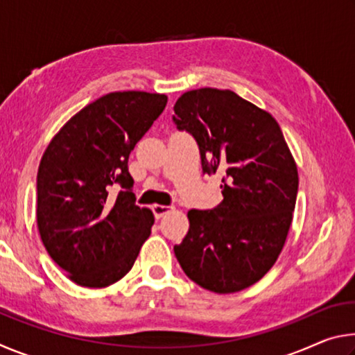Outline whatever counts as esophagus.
<instances>
[{
    "instance_id": "34e87169",
    "label": "esophagus",
    "mask_w": 355,
    "mask_h": 355,
    "mask_svg": "<svg viewBox=\"0 0 355 355\" xmlns=\"http://www.w3.org/2000/svg\"><path fill=\"white\" fill-rule=\"evenodd\" d=\"M152 209H153L155 218H156V219H161L164 214L173 211V207H167V205H153Z\"/></svg>"
}]
</instances>
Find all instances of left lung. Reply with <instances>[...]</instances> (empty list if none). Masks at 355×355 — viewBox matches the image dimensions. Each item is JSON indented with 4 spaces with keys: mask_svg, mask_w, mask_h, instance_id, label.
Returning a JSON list of instances; mask_svg holds the SVG:
<instances>
[{
    "mask_svg": "<svg viewBox=\"0 0 355 355\" xmlns=\"http://www.w3.org/2000/svg\"><path fill=\"white\" fill-rule=\"evenodd\" d=\"M178 130L194 136L203 173H224L218 207L191 209L173 248L188 277L228 294L257 284L277 261L297 196V166L268 111L228 89L184 92L173 106Z\"/></svg>",
    "mask_w": 355,
    "mask_h": 355,
    "instance_id": "left-lung-1",
    "label": "left lung"
}]
</instances>
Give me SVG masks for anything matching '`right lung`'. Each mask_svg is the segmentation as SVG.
<instances>
[{
	"label": "right lung",
	"mask_w": 355,
	"mask_h": 355,
	"mask_svg": "<svg viewBox=\"0 0 355 355\" xmlns=\"http://www.w3.org/2000/svg\"><path fill=\"white\" fill-rule=\"evenodd\" d=\"M164 94L123 91L84 106L48 144L37 172V228L67 277L105 288L133 268L155 222L131 191L128 156L164 111ZM123 191L112 194V186Z\"/></svg>",
	"instance_id": "1"
}]
</instances>
